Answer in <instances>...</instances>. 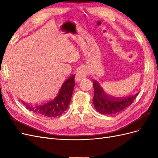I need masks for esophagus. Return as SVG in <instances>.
<instances>
[{
	"mask_svg": "<svg viewBox=\"0 0 158 158\" xmlns=\"http://www.w3.org/2000/svg\"><path fill=\"white\" fill-rule=\"evenodd\" d=\"M86 75H87V73H86V70L85 68H82V69H79L77 72V73H76L75 79L76 81H79L81 79L85 78Z\"/></svg>",
	"mask_w": 158,
	"mask_h": 158,
	"instance_id": "1",
	"label": "esophagus"
}]
</instances>
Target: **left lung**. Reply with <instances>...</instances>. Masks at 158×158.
I'll return each mask as SVG.
<instances>
[{
  "label": "left lung",
  "mask_w": 158,
  "mask_h": 158,
  "mask_svg": "<svg viewBox=\"0 0 158 158\" xmlns=\"http://www.w3.org/2000/svg\"><path fill=\"white\" fill-rule=\"evenodd\" d=\"M94 95L93 104L96 111L101 114L113 115L121 112L133 102L135 98L139 94L123 97H114L107 94L101 85L96 81H93Z\"/></svg>",
  "instance_id": "left-lung-1"
}]
</instances>
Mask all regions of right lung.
<instances>
[{"instance_id":"1","label":"right lung","mask_w":158,"mask_h":158,"mask_svg":"<svg viewBox=\"0 0 158 158\" xmlns=\"http://www.w3.org/2000/svg\"><path fill=\"white\" fill-rule=\"evenodd\" d=\"M75 75L65 80L55 96L41 104L31 106L23 104L29 110L39 115L55 118L62 115L68 108L75 86Z\"/></svg>"}]
</instances>
